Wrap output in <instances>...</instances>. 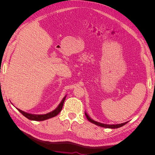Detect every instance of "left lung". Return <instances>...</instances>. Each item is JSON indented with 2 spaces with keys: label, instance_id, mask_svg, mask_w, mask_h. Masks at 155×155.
<instances>
[{
  "label": "left lung",
  "instance_id": "8db88e82",
  "mask_svg": "<svg viewBox=\"0 0 155 155\" xmlns=\"http://www.w3.org/2000/svg\"><path fill=\"white\" fill-rule=\"evenodd\" d=\"M85 116L87 117V120L90 121V122L95 124L96 125H98L100 127H104V128H109V129H117V128H119L121 127L124 126V125H125L126 124H127L129 121H126V122L122 123V124H102L100 122H97L96 121H94V120H92L90 116L88 115V114L86 112H85Z\"/></svg>",
  "mask_w": 155,
  "mask_h": 155
}]
</instances>
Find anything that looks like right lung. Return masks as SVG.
<instances>
[{
	"mask_svg": "<svg viewBox=\"0 0 155 155\" xmlns=\"http://www.w3.org/2000/svg\"><path fill=\"white\" fill-rule=\"evenodd\" d=\"M66 96H67V95L63 98V100H61V101L60 102V104L58 105V106L57 107V108H56L55 109H54L51 112H48V113H47V114H30V113H28V112H26L25 111H22V110H21L19 109H17H17L23 116H25L28 119H29L30 120H34V121H44V120L53 118V117L56 116L59 113L61 110H62V108H63V106L64 104L65 98H66Z\"/></svg>",
	"mask_w": 155,
	"mask_h": 155,
	"instance_id": "1",
	"label": "right lung"
}]
</instances>
